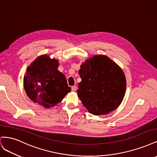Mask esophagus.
Instances as JSON below:
<instances>
[{"label": "esophagus", "instance_id": "esophagus-1", "mask_svg": "<svg viewBox=\"0 0 157 157\" xmlns=\"http://www.w3.org/2000/svg\"><path fill=\"white\" fill-rule=\"evenodd\" d=\"M71 90H72V91H76V90H77V86H71Z\"/></svg>", "mask_w": 157, "mask_h": 157}]
</instances>
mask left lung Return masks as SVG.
<instances>
[{"label":"left lung","instance_id":"left-lung-1","mask_svg":"<svg viewBox=\"0 0 157 157\" xmlns=\"http://www.w3.org/2000/svg\"><path fill=\"white\" fill-rule=\"evenodd\" d=\"M77 94L83 105L95 115H105L120 105L126 92L124 73L105 56H95L80 66Z\"/></svg>","mask_w":157,"mask_h":157}]
</instances>
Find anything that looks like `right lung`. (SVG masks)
Instances as JSON below:
<instances>
[{"label":"right lung","mask_w":157,"mask_h":157,"mask_svg":"<svg viewBox=\"0 0 157 157\" xmlns=\"http://www.w3.org/2000/svg\"><path fill=\"white\" fill-rule=\"evenodd\" d=\"M58 61L41 56L27 67L23 84L27 96L45 108L56 105L71 91Z\"/></svg>","instance_id":"obj_1"}]
</instances>
